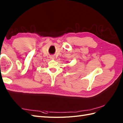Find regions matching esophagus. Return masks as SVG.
<instances>
[{"mask_svg":"<svg viewBox=\"0 0 123 123\" xmlns=\"http://www.w3.org/2000/svg\"><path fill=\"white\" fill-rule=\"evenodd\" d=\"M49 58H50L51 59H54V56L53 55H50V56H49Z\"/></svg>","mask_w":123,"mask_h":123,"instance_id":"obj_1","label":"esophagus"}]
</instances>
